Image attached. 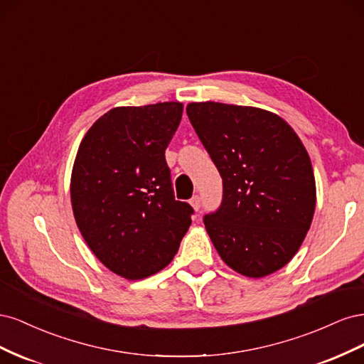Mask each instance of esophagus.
I'll use <instances>...</instances> for the list:
<instances>
[{
    "mask_svg": "<svg viewBox=\"0 0 364 364\" xmlns=\"http://www.w3.org/2000/svg\"><path fill=\"white\" fill-rule=\"evenodd\" d=\"M190 205L196 209V211H199L200 206H202V199H200V196H194L193 199L190 200Z\"/></svg>",
    "mask_w": 364,
    "mask_h": 364,
    "instance_id": "obj_1",
    "label": "esophagus"
}]
</instances>
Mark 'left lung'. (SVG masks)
Here are the masks:
<instances>
[{"label": "left lung", "instance_id": "1", "mask_svg": "<svg viewBox=\"0 0 364 364\" xmlns=\"http://www.w3.org/2000/svg\"><path fill=\"white\" fill-rule=\"evenodd\" d=\"M186 114L223 179L206 232L228 266L247 278L284 267L311 226L316 181L299 136L277 114L215 102Z\"/></svg>", "mask_w": 364, "mask_h": 364}]
</instances>
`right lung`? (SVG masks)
Wrapping results in <instances>:
<instances>
[{
    "label": "right lung",
    "mask_w": 364,
    "mask_h": 364,
    "mask_svg": "<svg viewBox=\"0 0 364 364\" xmlns=\"http://www.w3.org/2000/svg\"><path fill=\"white\" fill-rule=\"evenodd\" d=\"M179 102L119 106L83 136L71 173V205L86 245L118 277L136 281L168 266L191 225L174 199L165 149Z\"/></svg>",
    "instance_id": "1"
}]
</instances>
